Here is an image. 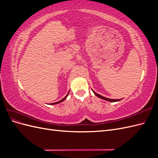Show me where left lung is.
<instances>
[{
  "instance_id": "1",
  "label": "left lung",
  "mask_w": 158,
  "mask_h": 158,
  "mask_svg": "<svg viewBox=\"0 0 158 158\" xmlns=\"http://www.w3.org/2000/svg\"><path fill=\"white\" fill-rule=\"evenodd\" d=\"M93 91V90H92ZM93 92L94 93V94L96 95V96H98V98H101V99H104V100H106V101H108V102H118V101H121V100L122 99H109V98H106V97H103V96H102V95H99V94H97V93H95L94 91H93Z\"/></svg>"
}]
</instances>
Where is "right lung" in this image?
<instances>
[{
    "instance_id": "add662e5",
    "label": "right lung",
    "mask_w": 158,
    "mask_h": 158,
    "mask_svg": "<svg viewBox=\"0 0 158 158\" xmlns=\"http://www.w3.org/2000/svg\"><path fill=\"white\" fill-rule=\"evenodd\" d=\"M69 92H68V94H67V95H66V96L64 98H63L61 100H60V101H59V102H55V103H51V105H55V104H58V103H61L62 102H63V101H64V100L66 99V98L68 97V95H69Z\"/></svg>"
}]
</instances>
